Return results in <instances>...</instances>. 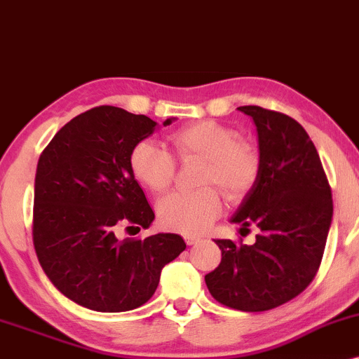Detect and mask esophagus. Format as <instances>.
<instances>
[{
    "instance_id": "1",
    "label": "esophagus",
    "mask_w": 359,
    "mask_h": 359,
    "mask_svg": "<svg viewBox=\"0 0 359 359\" xmlns=\"http://www.w3.org/2000/svg\"><path fill=\"white\" fill-rule=\"evenodd\" d=\"M184 241H187L188 245H195L196 243H200V237H196V236H184Z\"/></svg>"
}]
</instances>
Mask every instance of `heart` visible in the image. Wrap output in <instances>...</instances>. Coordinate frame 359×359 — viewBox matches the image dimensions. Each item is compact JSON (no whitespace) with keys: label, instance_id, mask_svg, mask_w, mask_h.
<instances>
[{"label":"heart","instance_id":"1","mask_svg":"<svg viewBox=\"0 0 359 359\" xmlns=\"http://www.w3.org/2000/svg\"><path fill=\"white\" fill-rule=\"evenodd\" d=\"M181 161H203L198 183L201 190L175 191L158 205L159 224L168 231L200 233L220 213V196L208 184H215L225 198L237 200L256 183L259 156L249 144L241 142L237 132L212 120L191 123L169 137ZM130 171L152 193L166 191L175 176V159L159 144L140 140L130 151Z\"/></svg>","mask_w":359,"mask_h":359}]
</instances>
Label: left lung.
Segmentation results:
<instances>
[{
  "mask_svg": "<svg viewBox=\"0 0 359 359\" xmlns=\"http://www.w3.org/2000/svg\"><path fill=\"white\" fill-rule=\"evenodd\" d=\"M256 126L259 175L231 222L256 225V243L217 239L219 268L205 275L217 302L243 312L287 304L319 269L332 222V195L317 149L292 116L239 107Z\"/></svg>",
  "mask_w": 359,
  "mask_h": 359,
  "instance_id": "left-lung-1",
  "label": "left lung"
}]
</instances>
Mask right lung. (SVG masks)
<instances>
[{"mask_svg":"<svg viewBox=\"0 0 359 359\" xmlns=\"http://www.w3.org/2000/svg\"><path fill=\"white\" fill-rule=\"evenodd\" d=\"M156 128L146 115L96 107L60 128L39 159L34 245L40 266L62 295L96 312L146 304L163 268L187 248L178 233L115 236L122 222L149 229L154 220L128 158Z\"/></svg>","mask_w":359,"mask_h":359,"instance_id":"1","label":"right lung"}]
</instances>
